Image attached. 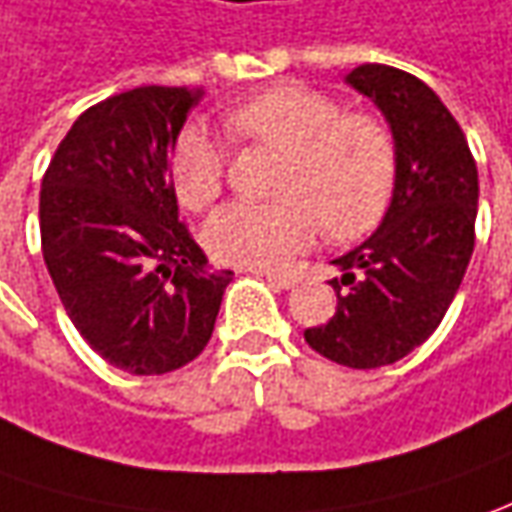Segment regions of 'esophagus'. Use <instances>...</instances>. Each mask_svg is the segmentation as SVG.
I'll use <instances>...</instances> for the list:
<instances>
[{"mask_svg": "<svg viewBox=\"0 0 512 512\" xmlns=\"http://www.w3.org/2000/svg\"><path fill=\"white\" fill-rule=\"evenodd\" d=\"M269 283L280 285V288H294L297 285V274H283V271H260Z\"/></svg>", "mask_w": 512, "mask_h": 512, "instance_id": "34e87169", "label": "esophagus"}]
</instances>
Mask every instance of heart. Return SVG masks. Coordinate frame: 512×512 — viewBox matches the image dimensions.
<instances>
[{"instance_id": "1", "label": "heart", "mask_w": 512, "mask_h": 512, "mask_svg": "<svg viewBox=\"0 0 512 512\" xmlns=\"http://www.w3.org/2000/svg\"><path fill=\"white\" fill-rule=\"evenodd\" d=\"M221 125L238 145L280 154L274 201H232L207 221L204 241L221 263L274 269L308 249L319 229L330 241H356L381 224L395 187V142L375 114L285 83L224 111ZM224 179V148L201 128H184L170 151L179 204L210 207Z\"/></svg>"}]
</instances>
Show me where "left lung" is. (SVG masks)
I'll use <instances>...</instances> for the list:
<instances>
[{
	"instance_id": "8db88e82",
	"label": "left lung",
	"mask_w": 512,
	"mask_h": 512,
	"mask_svg": "<svg viewBox=\"0 0 512 512\" xmlns=\"http://www.w3.org/2000/svg\"><path fill=\"white\" fill-rule=\"evenodd\" d=\"M347 83L392 125L395 193L381 227L333 260L336 314L305 330V342L336 364L375 370L443 322L474 252L479 173L460 123L420 78L361 64Z\"/></svg>"
}]
</instances>
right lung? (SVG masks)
Returning <instances> with one entry per match:
<instances>
[{"mask_svg": "<svg viewBox=\"0 0 512 512\" xmlns=\"http://www.w3.org/2000/svg\"><path fill=\"white\" fill-rule=\"evenodd\" d=\"M198 92L137 86L83 111L41 182V252L89 347L131 375H165L207 347L232 271L179 221L170 151Z\"/></svg>", "mask_w": 512, "mask_h": 512, "instance_id": "right-lung-1", "label": "right lung"}]
</instances>
